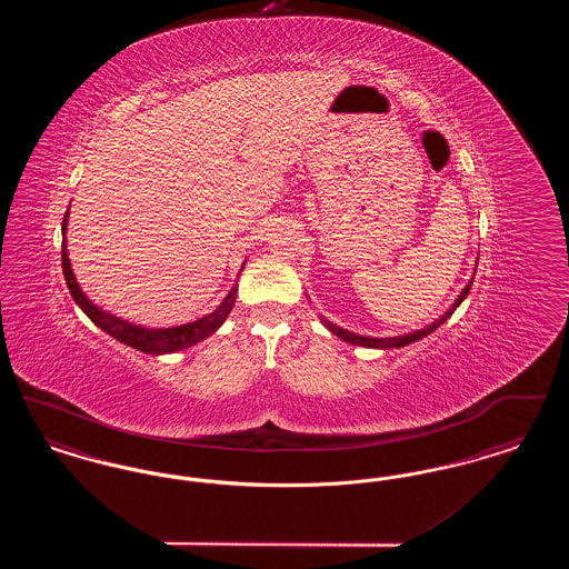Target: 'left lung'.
<instances>
[{
  "label": "left lung",
  "mask_w": 569,
  "mask_h": 569,
  "mask_svg": "<svg viewBox=\"0 0 569 569\" xmlns=\"http://www.w3.org/2000/svg\"><path fill=\"white\" fill-rule=\"evenodd\" d=\"M471 283H473V279L465 286V290H462V292H460V297L455 300V305H452V307H450V309H448L439 320H435L433 325H429L427 328H422V330H413V332H409V335H401V337H386V339H378V337H362V335L350 332V330H346V328H341V326L330 325L328 320H325V325L332 335H337V337H339V339H343L346 343L365 346V348H381V350L403 348V346H409V343H413V341H418V339H422V337L431 335L435 328H439V326L443 325V322H446V320L457 311V307H459L460 302L465 300V297L469 295Z\"/></svg>",
  "instance_id": "1"
}]
</instances>
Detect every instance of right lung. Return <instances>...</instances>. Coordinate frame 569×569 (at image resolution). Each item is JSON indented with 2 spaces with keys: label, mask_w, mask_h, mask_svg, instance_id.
Masks as SVG:
<instances>
[{
  "label": "right lung",
  "mask_w": 569,
  "mask_h": 569,
  "mask_svg": "<svg viewBox=\"0 0 569 569\" xmlns=\"http://www.w3.org/2000/svg\"><path fill=\"white\" fill-rule=\"evenodd\" d=\"M66 226H68V211H66L63 221H61V234H63L61 267H63V277H66L70 295L93 325L100 326L104 332H109L110 337H114L117 341H121V343H126L134 350L144 353H170L191 348V346L200 343L202 339H207L209 335H213L217 328L226 322L228 313L232 311V307L237 302V286H234L230 290V295L223 298V302L217 307L213 313H209V316H204L196 322H190V325L174 326V328H142V326L130 325L121 318H114L107 311H102L100 307H96L79 288L72 267H70V260H68Z\"/></svg>",
  "instance_id": "add662e5"
}]
</instances>
